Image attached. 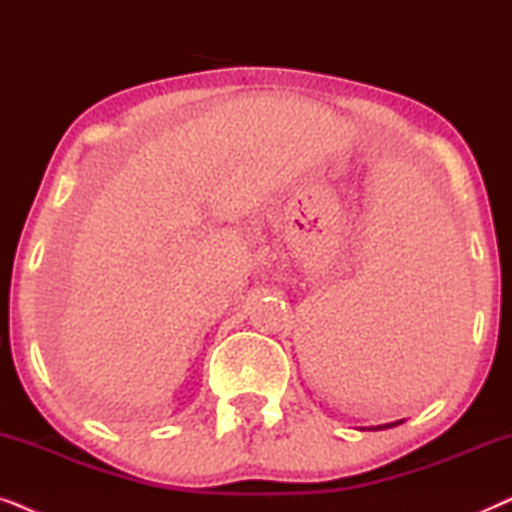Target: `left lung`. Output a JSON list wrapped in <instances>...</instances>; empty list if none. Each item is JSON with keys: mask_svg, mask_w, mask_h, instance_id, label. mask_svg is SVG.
Returning a JSON list of instances; mask_svg holds the SVG:
<instances>
[{"mask_svg": "<svg viewBox=\"0 0 512 512\" xmlns=\"http://www.w3.org/2000/svg\"><path fill=\"white\" fill-rule=\"evenodd\" d=\"M403 419H398V422H389V424H380V426H370V431H382V429H391V426H398Z\"/></svg>", "mask_w": 512, "mask_h": 512, "instance_id": "1", "label": "left lung"}]
</instances>
